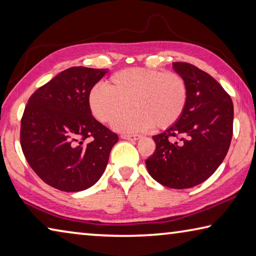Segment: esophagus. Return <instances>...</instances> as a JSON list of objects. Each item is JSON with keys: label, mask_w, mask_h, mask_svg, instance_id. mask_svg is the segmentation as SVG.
<instances>
[{"label": "esophagus", "mask_w": 256, "mask_h": 256, "mask_svg": "<svg viewBox=\"0 0 256 256\" xmlns=\"http://www.w3.org/2000/svg\"><path fill=\"white\" fill-rule=\"evenodd\" d=\"M122 139H125V140H138L139 139V136H130V134H120Z\"/></svg>", "instance_id": "esophagus-1"}]
</instances>
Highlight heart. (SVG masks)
Listing matches in <instances>:
<instances>
[{"mask_svg":"<svg viewBox=\"0 0 256 256\" xmlns=\"http://www.w3.org/2000/svg\"><path fill=\"white\" fill-rule=\"evenodd\" d=\"M186 99L188 88L180 74L134 67L115 72L107 86L93 88L88 104L96 120L110 123L131 102L135 110L119 116L114 128L122 132H141L176 124L184 114Z\"/></svg>","mask_w":256,"mask_h":256,"instance_id":"heart-1","label":"heart"}]
</instances>
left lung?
Returning <instances> with one entry per match:
<instances>
[{"label":"left lung","mask_w":256,"mask_h":256,"mask_svg":"<svg viewBox=\"0 0 256 256\" xmlns=\"http://www.w3.org/2000/svg\"><path fill=\"white\" fill-rule=\"evenodd\" d=\"M188 88L184 114L171 128L154 136L156 150L146 160L160 184L186 189L208 180L228 152L234 128L230 96L208 72L186 62H173Z\"/></svg>","instance_id":"1"}]
</instances>
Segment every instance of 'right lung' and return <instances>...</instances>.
Returning a JSON list of instances; mask_svg holds the SVG:
<instances>
[{"instance_id": "obj_1", "label": "right lung", "mask_w": 256, "mask_h": 256, "mask_svg": "<svg viewBox=\"0 0 256 256\" xmlns=\"http://www.w3.org/2000/svg\"><path fill=\"white\" fill-rule=\"evenodd\" d=\"M108 70L70 67L38 88L28 100L20 144L33 171L66 192L96 184L118 136L91 114L88 96Z\"/></svg>"}]
</instances>
